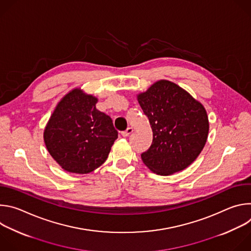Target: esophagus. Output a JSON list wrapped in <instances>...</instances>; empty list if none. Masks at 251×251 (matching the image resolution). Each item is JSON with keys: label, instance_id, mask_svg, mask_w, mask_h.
<instances>
[{"label": "esophagus", "instance_id": "obj_1", "mask_svg": "<svg viewBox=\"0 0 251 251\" xmlns=\"http://www.w3.org/2000/svg\"><path fill=\"white\" fill-rule=\"evenodd\" d=\"M133 133V128H131V127H129V128H127V130L126 131H124V132H122L121 133V135L123 136V137H128L130 134H132Z\"/></svg>", "mask_w": 251, "mask_h": 251}]
</instances>
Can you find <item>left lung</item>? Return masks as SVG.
<instances>
[{
  "instance_id": "8db88e82",
  "label": "left lung",
  "mask_w": 251,
  "mask_h": 251,
  "mask_svg": "<svg viewBox=\"0 0 251 251\" xmlns=\"http://www.w3.org/2000/svg\"><path fill=\"white\" fill-rule=\"evenodd\" d=\"M137 100L148 117L153 142L141 155L153 173L169 176L188 168L202 151L208 135L203 105L169 80H158Z\"/></svg>"
}]
</instances>
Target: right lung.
<instances>
[{
  "label": "right lung",
  "mask_w": 251,
  "mask_h": 251,
  "mask_svg": "<svg viewBox=\"0 0 251 251\" xmlns=\"http://www.w3.org/2000/svg\"><path fill=\"white\" fill-rule=\"evenodd\" d=\"M98 99L75 88L55 106L44 131L46 147L64 170L88 174L108 157L118 132L111 118L96 109Z\"/></svg>",
  "instance_id": "obj_1"
}]
</instances>
